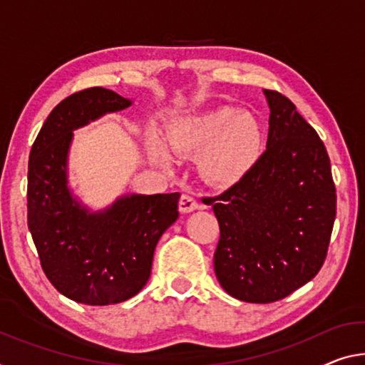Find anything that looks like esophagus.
Returning a JSON list of instances; mask_svg holds the SVG:
<instances>
[{
	"label": "esophagus",
	"instance_id": "34e87169",
	"mask_svg": "<svg viewBox=\"0 0 365 365\" xmlns=\"http://www.w3.org/2000/svg\"><path fill=\"white\" fill-rule=\"evenodd\" d=\"M199 204L195 202V199L192 195H187V194H182L181 199H179V212H182V214H189V212H194L197 209Z\"/></svg>",
	"mask_w": 365,
	"mask_h": 365
}]
</instances>
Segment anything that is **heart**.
I'll list each match as a JSON object with an SVG mask.
<instances>
[{"label": "heart", "mask_w": 365, "mask_h": 365, "mask_svg": "<svg viewBox=\"0 0 365 365\" xmlns=\"http://www.w3.org/2000/svg\"><path fill=\"white\" fill-rule=\"evenodd\" d=\"M170 148L179 155H199L197 165L205 181L228 187L253 170L262 151V128L253 114L230 106L195 115L179 117L168 125ZM151 158L171 165V155L156 133H148Z\"/></svg>", "instance_id": "b5f03b06"}]
</instances>
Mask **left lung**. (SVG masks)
Wrapping results in <instances>:
<instances>
[{"instance_id":"left-lung-1","label":"left lung","mask_w":365,"mask_h":365,"mask_svg":"<svg viewBox=\"0 0 365 365\" xmlns=\"http://www.w3.org/2000/svg\"><path fill=\"white\" fill-rule=\"evenodd\" d=\"M264 94L266 151L241 181L210 197L220 225L215 276L227 294L250 304L277 302L317 276L336 217L322 138L289 98Z\"/></svg>"}]
</instances>
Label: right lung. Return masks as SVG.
<instances>
[{"label":"right lung","mask_w":365,"mask_h":365,"mask_svg":"<svg viewBox=\"0 0 365 365\" xmlns=\"http://www.w3.org/2000/svg\"><path fill=\"white\" fill-rule=\"evenodd\" d=\"M130 104L99 86L71 94L50 112L31 150L27 227L47 279L78 304L112 305L137 295L156 243L179 217V192L127 194L91 212L68 189L73 130Z\"/></svg>","instance_id":"add662e5"}]
</instances>
